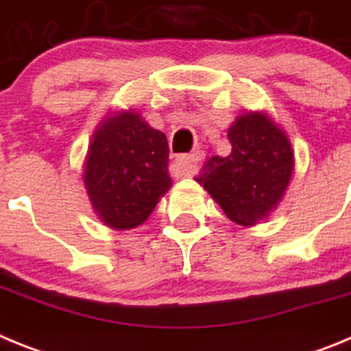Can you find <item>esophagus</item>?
<instances>
[{
    "mask_svg": "<svg viewBox=\"0 0 351 351\" xmlns=\"http://www.w3.org/2000/svg\"><path fill=\"white\" fill-rule=\"evenodd\" d=\"M202 158L204 154L200 151H195V153L179 158L178 163H176L179 170V176L181 178H190V176H193L195 170H197V165L202 161Z\"/></svg>",
    "mask_w": 351,
    "mask_h": 351,
    "instance_id": "1",
    "label": "esophagus"
}]
</instances>
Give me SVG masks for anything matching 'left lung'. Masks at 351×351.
<instances>
[{"label": "left lung", "mask_w": 351, "mask_h": 351, "mask_svg": "<svg viewBox=\"0 0 351 351\" xmlns=\"http://www.w3.org/2000/svg\"><path fill=\"white\" fill-rule=\"evenodd\" d=\"M232 153L213 156L197 181L223 213L243 226L255 225L280 204L293 172V151L283 130L262 112H246L228 130Z\"/></svg>", "instance_id": "1"}]
</instances>
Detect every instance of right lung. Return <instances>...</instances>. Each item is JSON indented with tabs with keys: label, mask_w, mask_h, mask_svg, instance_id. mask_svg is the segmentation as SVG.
Segmentation results:
<instances>
[{
	"label": "right lung",
	"mask_w": 351,
	"mask_h": 351,
	"mask_svg": "<svg viewBox=\"0 0 351 351\" xmlns=\"http://www.w3.org/2000/svg\"><path fill=\"white\" fill-rule=\"evenodd\" d=\"M84 184L105 225H142L172 184L165 133L133 110L101 121L84 161Z\"/></svg>",
	"instance_id": "obj_1"
}]
</instances>
